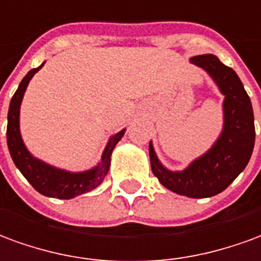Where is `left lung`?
I'll list each match as a JSON object with an SVG mask.
<instances>
[{"instance_id":"8db88e82","label":"left lung","mask_w":261,"mask_h":261,"mask_svg":"<svg viewBox=\"0 0 261 261\" xmlns=\"http://www.w3.org/2000/svg\"><path fill=\"white\" fill-rule=\"evenodd\" d=\"M190 62L206 71L225 97L222 132L211 149L180 171L164 167L151 142L149 156L153 174L167 190L188 198H208L226 190L249 163L256 136L254 116L250 98L234 70L214 55L194 56Z\"/></svg>"}]
</instances>
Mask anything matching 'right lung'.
I'll list each match as a JSON object with an SVG mask.
<instances>
[{
    "mask_svg": "<svg viewBox=\"0 0 261 261\" xmlns=\"http://www.w3.org/2000/svg\"><path fill=\"white\" fill-rule=\"evenodd\" d=\"M43 64L45 62L38 68H32L22 79L18 90L9 102L7 143H8L11 157L18 170L38 193L46 195V197H51V198L71 199L77 195L92 191L104 181L105 175L110 171L112 150L115 149L116 143L122 139L126 129H122L121 132L111 136L104 151H102L99 163L86 171L74 173V171L59 169V167H55V166L33 156L32 153L28 150V147L22 139L21 129H19V114H21L22 98L25 95L28 84L32 80L33 75L43 67Z\"/></svg>",
    "mask_w": 261,
    "mask_h": 261,
    "instance_id": "1",
    "label": "right lung"
}]
</instances>
